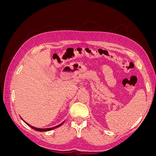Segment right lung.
<instances>
[{
	"instance_id": "right-lung-1",
	"label": "right lung",
	"mask_w": 156,
	"mask_h": 156,
	"mask_svg": "<svg viewBox=\"0 0 156 156\" xmlns=\"http://www.w3.org/2000/svg\"><path fill=\"white\" fill-rule=\"evenodd\" d=\"M21 119H22V118L21 117ZM23 120V121L25 122V123L27 124V125H28L29 126V127H30L31 128H32L33 129H34V130H36V131H51V130H53V129H56V128H57V127H60V126H62L63 124H64V121L63 122H62V123L61 124H60L59 125H57V126H55V127H49V128H37V127H34V126H31V125H30L29 124H28L27 122H26L23 119H22Z\"/></svg>"
}]
</instances>
